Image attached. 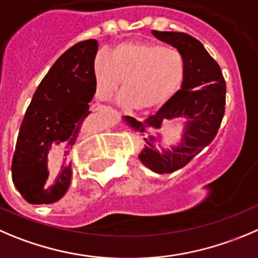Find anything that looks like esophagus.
<instances>
[{
  "instance_id": "34e87169",
  "label": "esophagus",
  "mask_w": 258,
  "mask_h": 258,
  "mask_svg": "<svg viewBox=\"0 0 258 258\" xmlns=\"http://www.w3.org/2000/svg\"><path fill=\"white\" fill-rule=\"evenodd\" d=\"M107 109H109V106H105V105H101V104H95L94 106L91 107L92 111H105V110Z\"/></svg>"
}]
</instances>
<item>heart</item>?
Listing matches in <instances>:
<instances>
[{
    "mask_svg": "<svg viewBox=\"0 0 258 258\" xmlns=\"http://www.w3.org/2000/svg\"><path fill=\"white\" fill-rule=\"evenodd\" d=\"M183 73L185 63L177 49L147 41H126L115 46L110 55H96L95 92L100 100H109L122 81L120 102L146 111L164 104L175 94Z\"/></svg>",
    "mask_w": 258,
    "mask_h": 258,
    "instance_id": "obj_1",
    "label": "heart"
}]
</instances>
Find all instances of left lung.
Segmentation results:
<instances>
[{
  "instance_id": "left-lung-1",
  "label": "left lung",
  "mask_w": 258,
  "mask_h": 258,
  "mask_svg": "<svg viewBox=\"0 0 258 258\" xmlns=\"http://www.w3.org/2000/svg\"><path fill=\"white\" fill-rule=\"evenodd\" d=\"M152 34L161 41L175 46L183 57L182 86L154 115L144 121L125 116L124 120L141 133L146 147L139 159L157 173L180 170L215 138L225 110V81L219 64L204 45L185 33L157 31ZM186 118L183 142L171 150L159 149L154 137L167 119Z\"/></svg>"
}]
</instances>
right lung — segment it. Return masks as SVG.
Masks as SVG:
<instances>
[{
	"instance_id": "right-lung-1",
	"label": "right lung",
	"mask_w": 258,
	"mask_h": 258,
	"mask_svg": "<svg viewBox=\"0 0 258 258\" xmlns=\"http://www.w3.org/2000/svg\"><path fill=\"white\" fill-rule=\"evenodd\" d=\"M97 46L90 39L66 50L38 86L26 110L11 171L15 186L30 204L55 203L70 187L72 162H63L57 172L49 175L48 152L51 144L66 146L68 156L90 115Z\"/></svg>"
}]
</instances>
